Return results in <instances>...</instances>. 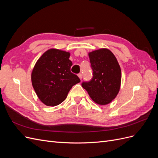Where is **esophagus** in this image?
<instances>
[{
	"mask_svg": "<svg viewBox=\"0 0 158 158\" xmlns=\"http://www.w3.org/2000/svg\"><path fill=\"white\" fill-rule=\"evenodd\" d=\"M78 76L79 78H80V80H82V74H81V73H80V74H78Z\"/></svg>",
	"mask_w": 158,
	"mask_h": 158,
	"instance_id": "esophagus-1",
	"label": "esophagus"
}]
</instances>
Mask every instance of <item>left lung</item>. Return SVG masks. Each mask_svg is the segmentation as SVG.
I'll return each mask as SVG.
<instances>
[{"label":"left lung","mask_w":158,"mask_h":158,"mask_svg":"<svg viewBox=\"0 0 158 158\" xmlns=\"http://www.w3.org/2000/svg\"><path fill=\"white\" fill-rule=\"evenodd\" d=\"M92 78L82 86L99 105H107L116 98L121 87V70L113 52L101 49L89 52Z\"/></svg>","instance_id":"1"}]
</instances>
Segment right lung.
<instances>
[{
  "mask_svg": "<svg viewBox=\"0 0 158 158\" xmlns=\"http://www.w3.org/2000/svg\"><path fill=\"white\" fill-rule=\"evenodd\" d=\"M69 52L51 49L37 60L31 73V82L37 97L47 106H55L67 97L74 85L80 82L71 73Z\"/></svg>",
  "mask_w": 158,
  "mask_h": 158,
  "instance_id": "obj_1",
  "label": "right lung"
}]
</instances>
